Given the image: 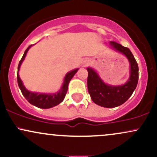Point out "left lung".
Here are the masks:
<instances>
[{"label":"left lung","mask_w":157,"mask_h":157,"mask_svg":"<svg viewBox=\"0 0 157 157\" xmlns=\"http://www.w3.org/2000/svg\"><path fill=\"white\" fill-rule=\"evenodd\" d=\"M110 45L115 50L125 55L128 59L131 65V75L125 84L120 86H111L104 83L93 69L87 68L89 72L87 79L88 91L91 100L94 103L105 108L117 107L127 101L136 89L139 79L137 63L130 49L115 41H111Z\"/></svg>","instance_id":"obj_1"}]
</instances>
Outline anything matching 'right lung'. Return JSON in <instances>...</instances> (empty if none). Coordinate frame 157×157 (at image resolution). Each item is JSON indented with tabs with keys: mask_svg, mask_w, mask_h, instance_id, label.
Wrapping results in <instances>:
<instances>
[{
	"mask_svg": "<svg viewBox=\"0 0 157 157\" xmlns=\"http://www.w3.org/2000/svg\"><path fill=\"white\" fill-rule=\"evenodd\" d=\"M32 46L30 45L28 48H26L24 54H23L22 58L20 60L18 67H17V70H19L20 66H21V63H22L23 60H24L26 55L28 52L29 48ZM78 69H75L73 71L68 72L67 75H66L64 79L63 84L62 88H61L60 91L58 93L53 94H37V93H33L32 91H28L26 89L22 83L21 78L19 77L18 72H17V83H18V86L21 89V92H22L23 95L24 96L25 98L26 99L27 101L32 105L36 106V107L40 108V109H49V108L54 107V106L60 104L63 100H64L65 96H66V92L68 91V86L69 83L71 79L74 77L75 73L77 72Z\"/></svg>",
	"mask_w": 157,
	"mask_h": 157,
	"instance_id": "add662e5",
	"label": "right lung"
}]
</instances>
